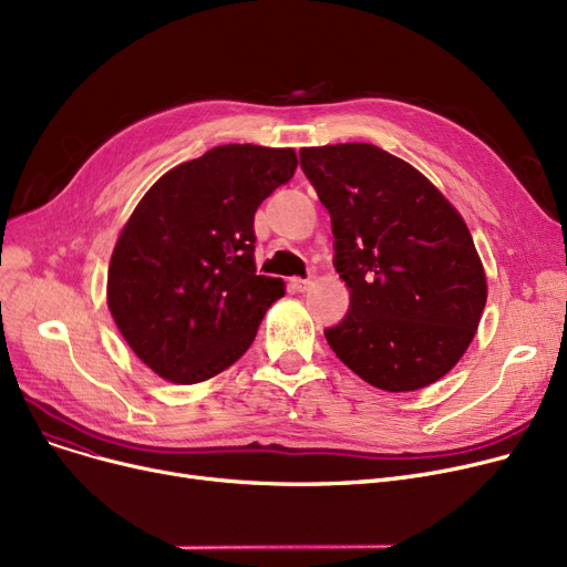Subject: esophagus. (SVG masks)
Here are the masks:
<instances>
[{"label": "esophagus", "instance_id": "esophagus-1", "mask_svg": "<svg viewBox=\"0 0 567 567\" xmlns=\"http://www.w3.org/2000/svg\"><path fill=\"white\" fill-rule=\"evenodd\" d=\"M312 285V280H303V278H291V289L293 291H308Z\"/></svg>", "mask_w": 567, "mask_h": 567}]
</instances>
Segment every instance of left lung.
Instances as JSON below:
<instances>
[{"instance_id":"8db88e82","label":"left lung","mask_w":567,"mask_h":567,"mask_svg":"<svg viewBox=\"0 0 567 567\" xmlns=\"http://www.w3.org/2000/svg\"><path fill=\"white\" fill-rule=\"evenodd\" d=\"M329 208L336 268L351 293L326 331L338 359L389 393L425 389L468 349L487 276L457 208L406 161L365 142L301 148Z\"/></svg>"}]
</instances>
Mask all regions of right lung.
I'll list each match as a JSON object with an SVG mask.
<instances>
[{"label":"right lung","mask_w":567,"mask_h":567,"mask_svg":"<svg viewBox=\"0 0 567 567\" xmlns=\"http://www.w3.org/2000/svg\"><path fill=\"white\" fill-rule=\"evenodd\" d=\"M293 148L223 144L165 172L118 231L107 308L137 359L172 383L234 365L285 296L257 276L255 212L287 184Z\"/></svg>","instance_id":"add662e5"}]
</instances>
